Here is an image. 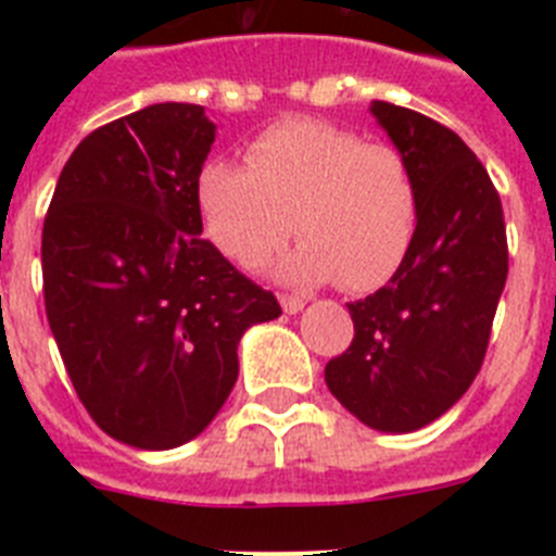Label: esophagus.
Instances as JSON below:
<instances>
[{
  "mask_svg": "<svg viewBox=\"0 0 556 556\" xmlns=\"http://www.w3.org/2000/svg\"><path fill=\"white\" fill-rule=\"evenodd\" d=\"M303 306H306V303L301 301V298H292V294H281V308L287 314H298V312H303Z\"/></svg>",
  "mask_w": 556,
  "mask_h": 556,
  "instance_id": "34e87169",
  "label": "esophagus"
}]
</instances>
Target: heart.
<instances>
[{
	"label": "heart",
	"instance_id": "b5f03b06",
	"mask_svg": "<svg viewBox=\"0 0 556 556\" xmlns=\"http://www.w3.org/2000/svg\"><path fill=\"white\" fill-rule=\"evenodd\" d=\"M198 200L211 244L239 267H258L298 230L303 242L275 275L298 287L339 278L351 292L401 267L420 217L404 152L312 119L269 127L248 166H205Z\"/></svg>",
	"mask_w": 556,
	"mask_h": 556
}]
</instances>
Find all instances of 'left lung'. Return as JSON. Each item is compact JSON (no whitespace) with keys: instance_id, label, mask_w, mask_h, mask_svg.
I'll return each mask as SVG.
<instances>
[{"instance_id":"8db88e82","label":"left lung","mask_w":556,"mask_h":556,"mask_svg":"<svg viewBox=\"0 0 556 556\" xmlns=\"http://www.w3.org/2000/svg\"><path fill=\"white\" fill-rule=\"evenodd\" d=\"M370 113L409 161L420 217L387 287L348 303L356 333L326 384L370 429L409 434L473 384L507 283V228L488 169L454 130L390 102Z\"/></svg>"}]
</instances>
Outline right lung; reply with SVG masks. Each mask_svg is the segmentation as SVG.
I'll return each mask as SVG.
<instances>
[{
    "label": "right lung",
    "mask_w": 556,
    "mask_h": 556,
    "mask_svg": "<svg viewBox=\"0 0 556 556\" xmlns=\"http://www.w3.org/2000/svg\"><path fill=\"white\" fill-rule=\"evenodd\" d=\"M205 108L159 102L100 127L58 178L41 236L43 303L77 397L141 451L189 443L239 376V339L281 317L203 236Z\"/></svg>",
    "instance_id": "1"
}]
</instances>
